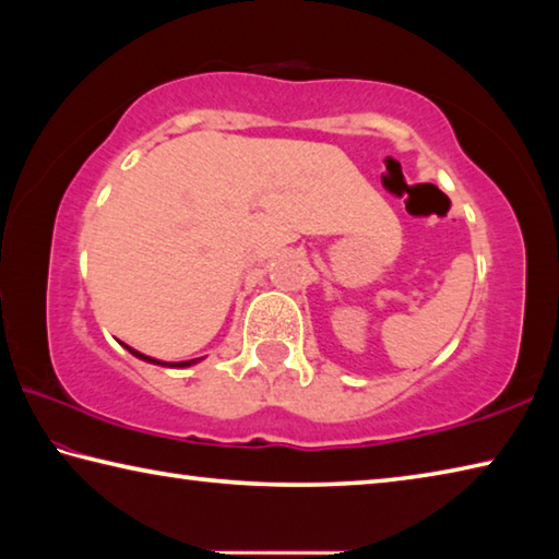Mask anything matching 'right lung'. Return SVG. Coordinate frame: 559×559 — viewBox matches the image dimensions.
Returning a JSON list of instances; mask_svg holds the SVG:
<instances>
[{"mask_svg":"<svg viewBox=\"0 0 559 559\" xmlns=\"http://www.w3.org/2000/svg\"><path fill=\"white\" fill-rule=\"evenodd\" d=\"M128 349L130 355H135L138 359H145V362H150V365H165V367H189V365H197L200 362V359H204V357H197V359H185V362H163V359H155V357H147V355H143V353H138V349H132L130 345H122Z\"/></svg>","mask_w":559,"mask_h":559,"instance_id":"1","label":"right lung"}]
</instances>
